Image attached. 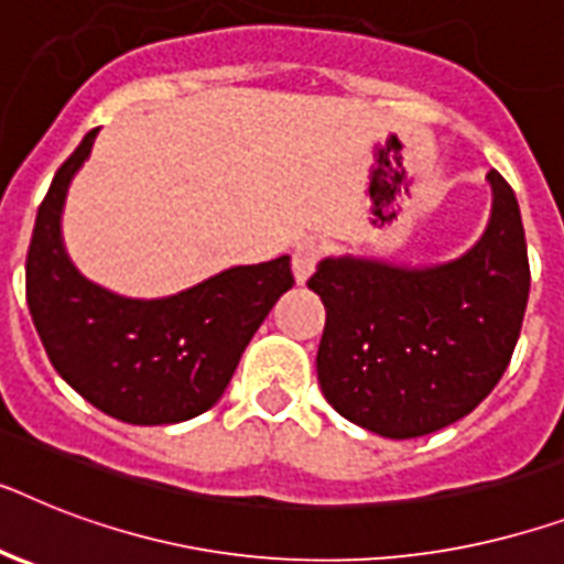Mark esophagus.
<instances>
[{"instance_id": "esophagus-1", "label": "esophagus", "mask_w": 564, "mask_h": 564, "mask_svg": "<svg viewBox=\"0 0 564 564\" xmlns=\"http://www.w3.org/2000/svg\"><path fill=\"white\" fill-rule=\"evenodd\" d=\"M318 260H322V246L315 240H301L292 251V274H295L297 283L310 281V274L315 272L318 267Z\"/></svg>"}]
</instances>
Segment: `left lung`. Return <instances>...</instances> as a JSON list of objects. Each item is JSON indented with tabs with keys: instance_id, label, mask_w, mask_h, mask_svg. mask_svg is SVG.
I'll list each match as a JSON object with an SVG mask.
<instances>
[{
	"instance_id": "left-lung-1",
	"label": "left lung",
	"mask_w": 564,
	"mask_h": 564,
	"mask_svg": "<svg viewBox=\"0 0 564 564\" xmlns=\"http://www.w3.org/2000/svg\"><path fill=\"white\" fill-rule=\"evenodd\" d=\"M492 210L473 249L446 263L324 258L318 386L350 423L411 441L475 411L505 377L530 295L519 199L487 173Z\"/></svg>"
}]
</instances>
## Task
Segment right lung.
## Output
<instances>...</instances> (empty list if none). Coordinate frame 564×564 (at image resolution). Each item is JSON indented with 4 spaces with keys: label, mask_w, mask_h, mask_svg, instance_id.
<instances>
[{
    "label": "right lung",
    "mask_w": 564,
    "mask_h": 564,
    "mask_svg": "<svg viewBox=\"0 0 564 564\" xmlns=\"http://www.w3.org/2000/svg\"><path fill=\"white\" fill-rule=\"evenodd\" d=\"M89 130L36 210L25 295L54 370L86 402L132 425L199 416L223 397L242 350L292 290L290 254L231 267L164 297H127L89 281L63 246V205L89 159Z\"/></svg>",
    "instance_id": "1"
}]
</instances>
